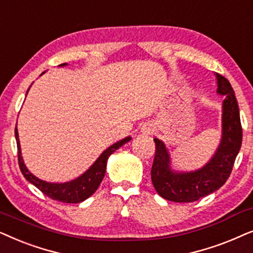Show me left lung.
Wrapping results in <instances>:
<instances>
[{
	"instance_id": "obj_1",
	"label": "left lung",
	"mask_w": 253,
	"mask_h": 253,
	"mask_svg": "<svg viewBox=\"0 0 253 253\" xmlns=\"http://www.w3.org/2000/svg\"><path fill=\"white\" fill-rule=\"evenodd\" d=\"M217 92L224 95L222 113V140L213 158L203 169L194 172H172L169 154L164 143L154 139V163L151 167V181L157 193L164 199L174 203H193L213 193L230 176L232 167L242 146L240 109L231 84L224 76L216 74Z\"/></svg>"
}]
</instances>
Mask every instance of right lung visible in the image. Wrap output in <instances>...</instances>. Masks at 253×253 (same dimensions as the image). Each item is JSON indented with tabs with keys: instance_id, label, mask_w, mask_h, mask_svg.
<instances>
[{
	"instance_id": "right-lung-1",
	"label": "right lung",
	"mask_w": 253,
	"mask_h": 253,
	"mask_svg": "<svg viewBox=\"0 0 253 253\" xmlns=\"http://www.w3.org/2000/svg\"><path fill=\"white\" fill-rule=\"evenodd\" d=\"M67 63H62L60 66H66ZM15 137L17 142V154H18V164L19 169H21L23 176L26 178V180H29L30 183L35 185L37 188H39L43 194L50 198L53 200L61 201V203L66 204H79L82 203L90 195L95 193L97 188L102 183L104 176H105L106 171V163L107 158L112 153H114L118 148H120L123 144L127 143L130 140V137H125L124 140L119 141V142L114 143L110 148L104 151L100 155L93 166L90 168L86 172H84L82 176L76 178L72 181L63 184H55V183H47L30 172L26 169L24 162H23L22 155H21V146H19V139H18V132H17V126L15 128Z\"/></svg>"
}]
</instances>
